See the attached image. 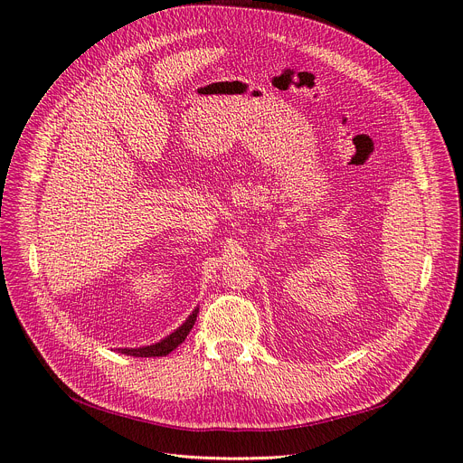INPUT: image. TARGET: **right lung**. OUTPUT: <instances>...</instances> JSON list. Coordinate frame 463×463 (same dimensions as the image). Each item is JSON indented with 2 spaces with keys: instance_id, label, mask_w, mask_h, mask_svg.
Masks as SVG:
<instances>
[{
  "instance_id": "add662e5",
  "label": "right lung",
  "mask_w": 463,
  "mask_h": 463,
  "mask_svg": "<svg viewBox=\"0 0 463 463\" xmlns=\"http://www.w3.org/2000/svg\"><path fill=\"white\" fill-rule=\"evenodd\" d=\"M197 313L199 309H195L190 318L184 322L175 333H171L169 336H165L164 341L156 343V345H150V346H145V348H118L120 354H127V355H134V357H162V355H167L171 354L178 345H182L184 341H186L188 333L192 331L195 320H197Z\"/></svg>"
}]
</instances>
